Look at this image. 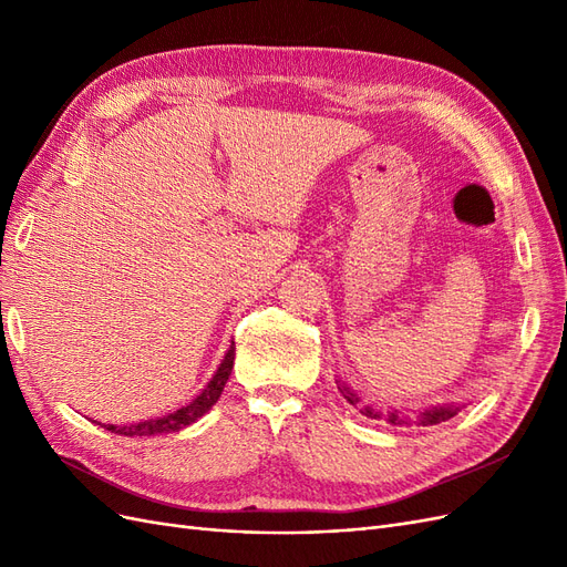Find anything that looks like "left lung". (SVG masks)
<instances>
[{
  "instance_id": "obj_1",
  "label": "left lung",
  "mask_w": 567,
  "mask_h": 567,
  "mask_svg": "<svg viewBox=\"0 0 567 567\" xmlns=\"http://www.w3.org/2000/svg\"><path fill=\"white\" fill-rule=\"evenodd\" d=\"M336 385H338L342 398H346L352 406H357L359 411H362V414H364L367 419H385V421L392 423V425H404V423H406V425H411V423H416V425H437V423H442V421H450L452 416H456L458 411L463 409V404H437V406H425L423 411H419L416 416H404L400 409L381 411L379 406L359 404L362 400H359V394H357L346 381L336 379Z\"/></svg>"
}]
</instances>
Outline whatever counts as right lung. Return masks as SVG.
<instances>
[{"label": "right lung", "instance_id": "add662e5", "mask_svg": "<svg viewBox=\"0 0 567 567\" xmlns=\"http://www.w3.org/2000/svg\"><path fill=\"white\" fill-rule=\"evenodd\" d=\"M234 354H236V348L231 342L225 359H221V364L217 367L215 375L210 379V383L205 385L192 402H188L182 409H177V411H173V414L156 416V419H148V421H140V423H130V425H113V423H99V425L106 427V431H111V433L125 435V437H148V435L179 433L182 427L196 423L200 416L208 414V411L215 406V402L219 400V394H221V390H225L229 375H231Z\"/></svg>", "mask_w": 567, "mask_h": 567}]
</instances>
